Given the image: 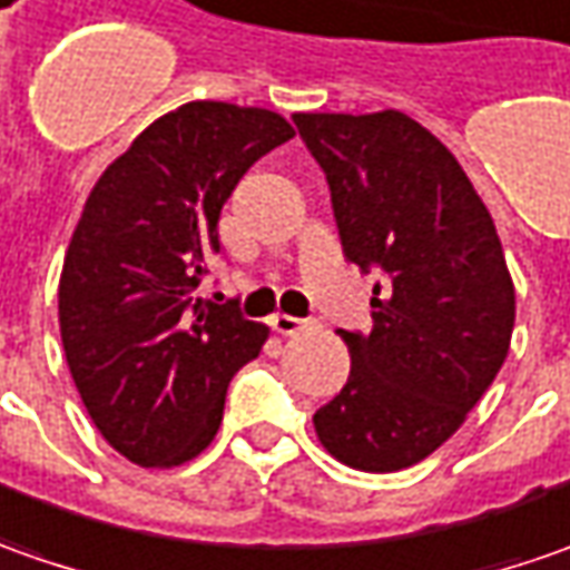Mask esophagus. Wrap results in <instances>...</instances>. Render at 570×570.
I'll use <instances>...</instances> for the list:
<instances>
[{"label": "esophagus", "mask_w": 570, "mask_h": 570, "mask_svg": "<svg viewBox=\"0 0 570 570\" xmlns=\"http://www.w3.org/2000/svg\"><path fill=\"white\" fill-rule=\"evenodd\" d=\"M308 324H312L308 318H293V315H284V312L271 318V327H274L277 334H284V337H289V334H299V331L308 327Z\"/></svg>", "instance_id": "esophagus-1"}]
</instances>
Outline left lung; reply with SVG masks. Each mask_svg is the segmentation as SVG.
<instances>
[{
  "label": "left lung",
  "mask_w": 570,
  "mask_h": 570,
  "mask_svg": "<svg viewBox=\"0 0 570 570\" xmlns=\"http://www.w3.org/2000/svg\"><path fill=\"white\" fill-rule=\"evenodd\" d=\"M346 262L382 267L372 331H337L350 379L315 413L331 458L394 473L442 448L495 382L514 331L501 239L458 157L401 109L296 112Z\"/></svg>",
  "instance_id": "obj_1"
}]
</instances>
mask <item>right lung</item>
<instances>
[{"mask_svg": "<svg viewBox=\"0 0 570 570\" xmlns=\"http://www.w3.org/2000/svg\"><path fill=\"white\" fill-rule=\"evenodd\" d=\"M296 131L281 112L191 100L154 119L90 188L59 277V331L97 432L138 466H179L214 442L226 384L267 324L195 299L220 252V207Z\"/></svg>", "mask_w": 570, "mask_h": 570, "instance_id": "obj_1", "label": "right lung"}]
</instances>
